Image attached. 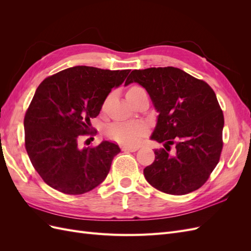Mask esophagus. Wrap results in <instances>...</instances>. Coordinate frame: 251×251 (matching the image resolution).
<instances>
[{"label": "esophagus", "mask_w": 251, "mask_h": 251, "mask_svg": "<svg viewBox=\"0 0 251 251\" xmlns=\"http://www.w3.org/2000/svg\"><path fill=\"white\" fill-rule=\"evenodd\" d=\"M139 149V147H123V151H136Z\"/></svg>", "instance_id": "esophagus-1"}]
</instances>
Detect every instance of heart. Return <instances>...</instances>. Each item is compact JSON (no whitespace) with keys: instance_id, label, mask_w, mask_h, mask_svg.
<instances>
[{"instance_id":"1","label":"heart","mask_w":251,"mask_h":251,"mask_svg":"<svg viewBox=\"0 0 251 251\" xmlns=\"http://www.w3.org/2000/svg\"><path fill=\"white\" fill-rule=\"evenodd\" d=\"M142 90L139 87H132L126 96ZM147 132V126L142 123H117L110 126L107 130L109 138L123 144H136L142 135Z\"/></svg>"}]
</instances>
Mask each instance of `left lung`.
Returning <instances> with one entry per match:
<instances>
[{
	"mask_svg": "<svg viewBox=\"0 0 251 251\" xmlns=\"http://www.w3.org/2000/svg\"><path fill=\"white\" fill-rule=\"evenodd\" d=\"M137 82L147 90L157 124L151 139L166 150H155V160L143 170L149 183L170 195L200 188L219 162L223 148V112L206 82L174 67L133 70L125 86ZM174 151L169 153L170 146Z\"/></svg>",
	"mask_w": 251,
	"mask_h": 251,
	"instance_id": "8db88e82",
	"label": "left lung"
}]
</instances>
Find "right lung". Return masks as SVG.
<instances>
[{
    "label": "right lung",
    "mask_w": 251,
    "mask_h": 251,
    "mask_svg": "<svg viewBox=\"0 0 251 251\" xmlns=\"http://www.w3.org/2000/svg\"><path fill=\"white\" fill-rule=\"evenodd\" d=\"M130 70L75 66L47 77L37 87L24 119L25 147L33 168L52 188L68 195L92 191L108 176L120 149L104 140L95 148L78 147L92 130L113 88Z\"/></svg>",
    "instance_id": "add662e5"
}]
</instances>
